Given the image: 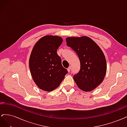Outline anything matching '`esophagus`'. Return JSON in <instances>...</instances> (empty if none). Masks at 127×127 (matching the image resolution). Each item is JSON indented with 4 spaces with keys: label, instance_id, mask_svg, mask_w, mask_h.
<instances>
[{
    "label": "esophagus",
    "instance_id": "1",
    "mask_svg": "<svg viewBox=\"0 0 127 127\" xmlns=\"http://www.w3.org/2000/svg\"><path fill=\"white\" fill-rule=\"evenodd\" d=\"M70 70H71V66H69L67 68V70H68V72H70Z\"/></svg>",
    "mask_w": 127,
    "mask_h": 127
}]
</instances>
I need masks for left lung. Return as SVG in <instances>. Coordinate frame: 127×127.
I'll return each mask as SVG.
<instances>
[{"label": "left lung", "instance_id": "obj_1", "mask_svg": "<svg viewBox=\"0 0 127 127\" xmlns=\"http://www.w3.org/2000/svg\"><path fill=\"white\" fill-rule=\"evenodd\" d=\"M66 41L80 61V70L73 77L77 85L85 92L93 90L103 82L106 74V62L103 52L87 36L67 37Z\"/></svg>", "mask_w": 127, "mask_h": 127}]
</instances>
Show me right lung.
<instances>
[{
  "label": "right lung",
  "mask_w": 127,
  "mask_h": 127,
  "mask_svg": "<svg viewBox=\"0 0 127 127\" xmlns=\"http://www.w3.org/2000/svg\"><path fill=\"white\" fill-rule=\"evenodd\" d=\"M63 41L59 36H45L32 50L29 61L30 71L34 82L42 90L50 92L56 89L68 73L57 53Z\"/></svg>",
  "instance_id": "add662e5"
}]
</instances>
